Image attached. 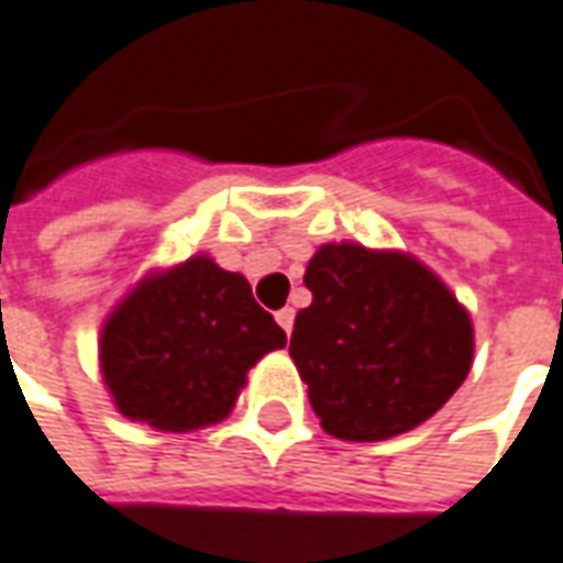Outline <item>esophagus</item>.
<instances>
[{"label":"esophagus","mask_w":563,"mask_h":563,"mask_svg":"<svg viewBox=\"0 0 563 563\" xmlns=\"http://www.w3.org/2000/svg\"><path fill=\"white\" fill-rule=\"evenodd\" d=\"M275 322L285 328V334H290V328H294V309H278V312H275Z\"/></svg>","instance_id":"obj_1"}]
</instances>
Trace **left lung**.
I'll return each mask as SVG.
<instances>
[{"instance_id":"left-lung-1","label":"left lung","mask_w":563,"mask_h":563,"mask_svg":"<svg viewBox=\"0 0 563 563\" xmlns=\"http://www.w3.org/2000/svg\"><path fill=\"white\" fill-rule=\"evenodd\" d=\"M303 285L312 303L294 319L290 360L331 437L375 443L412 431L467 378L471 319L412 256L325 244Z\"/></svg>"}]
</instances>
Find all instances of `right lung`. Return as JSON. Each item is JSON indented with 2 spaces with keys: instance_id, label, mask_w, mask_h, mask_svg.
I'll return each mask as SVG.
<instances>
[{
  "instance_id": "obj_1",
  "label": "right lung",
  "mask_w": 563,
  "mask_h": 563,
  "mask_svg": "<svg viewBox=\"0 0 563 563\" xmlns=\"http://www.w3.org/2000/svg\"><path fill=\"white\" fill-rule=\"evenodd\" d=\"M285 341L244 275L191 256L114 309L101 331V375L132 421L198 431L232 412L247 368Z\"/></svg>"
}]
</instances>
